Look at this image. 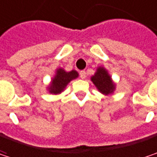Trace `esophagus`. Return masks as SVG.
<instances>
[{
  "label": "esophagus",
  "mask_w": 157,
  "mask_h": 157,
  "mask_svg": "<svg viewBox=\"0 0 157 157\" xmlns=\"http://www.w3.org/2000/svg\"><path fill=\"white\" fill-rule=\"evenodd\" d=\"M80 77L82 79H84L86 77V72L84 70H82V71L80 72Z\"/></svg>",
  "instance_id": "1"
}]
</instances>
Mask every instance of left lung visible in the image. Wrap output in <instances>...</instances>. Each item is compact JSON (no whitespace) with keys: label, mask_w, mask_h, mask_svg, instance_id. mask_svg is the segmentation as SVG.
Masks as SVG:
<instances>
[{"label":"left lung","mask_w":157,"mask_h":157,"mask_svg":"<svg viewBox=\"0 0 157 157\" xmlns=\"http://www.w3.org/2000/svg\"><path fill=\"white\" fill-rule=\"evenodd\" d=\"M92 82L103 94L108 95L115 90V83L104 67H98L95 75L91 77Z\"/></svg>","instance_id":"8db88e82"}]
</instances>
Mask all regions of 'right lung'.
<instances>
[{"label":"right lung","mask_w":157,"mask_h":157,"mask_svg":"<svg viewBox=\"0 0 157 157\" xmlns=\"http://www.w3.org/2000/svg\"><path fill=\"white\" fill-rule=\"evenodd\" d=\"M78 77V73L75 70L70 72H66L64 69L59 68L57 70V74L55 77L52 79L51 84L49 90L51 93L58 94L64 90L66 86L74 79Z\"/></svg>","instance_id":"1"}]
</instances>
